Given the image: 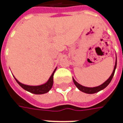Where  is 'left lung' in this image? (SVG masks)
Instances as JSON below:
<instances>
[{
    "label": "left lung",
    "instance_id": "8db88e82",
    "mask_svg": "<svg viewBox=\"0 0 123 123\" xmlns=\"http://www.w3.org/2000/svg\"><path fill=\"white\" fill-rule=\"evenodd\" d=\"M116 64H117V58H116V62H115L114 68L113 72H112V73H111V74L110 75V77L107 79L106 81L103 83H102L101 85H100V86H98L93 87H85V86H83L82 85L79 84V83H77L75 80H74V79L73 78L74 83V85L76 86V87H77L80 91L84 92V93H86V94H94V93H97V92H99V91H101L102 90H103L104 88H105V87L110 84V83L111 82V79L113 78L114 74V73H115V70H116Z\"/></svg>",
    "mask_w": 123,
    "mask_h": 123
}]
</instances>
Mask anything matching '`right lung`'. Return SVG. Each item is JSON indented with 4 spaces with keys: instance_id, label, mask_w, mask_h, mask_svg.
Returning a JSON list of instances; mask_svg holds the SVG:
<instances>
[{
    "instance_id": "add662e5",
    "label": "right lung",
    "mask_w": 123,
    "mask_h": 123,
    "mask_svg": "<svg viewBox=\"0 0 123 123\" xmlns=\"http://www.w3.org/2000/svg\"><path fill=\"white\" fill-rule=\"evenodd\" d=\"M57 68L55 69L54 71L53 72L52 74L50 75V78L49 79V80L46 81V82L44 83V84H42L40 86H29V85H25V84H23L20 83L18 80H17V79L13 77L17 83L21 86L24 90H25L28 92L33 93V94H45V93H47L48 92H49V90L52 88L53 87V75H54L55 72Z\"/></svg>"
}]
</instances>
